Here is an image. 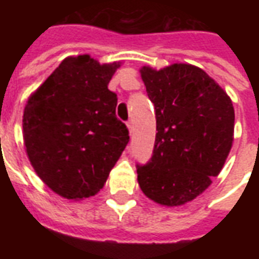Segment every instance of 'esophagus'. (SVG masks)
I'll use <instances>...</instances> for the list:
<instances>
[{"mask_svg": "<svg viewBox=\"0 0 259 259\" xmlns=\"http://www.w3.org/2000/svg\"><path fill=\"white\" fill-rule=\"evenodd\" d=\"M127 129H129L130 135H132V133H133V130H135V126H133V122H132V120L127 122Z\"/></svg>", "mask_w": 259, "mask_h": 259, "instance_id": "34e87169", "label": "esophagus"}]
</instances>
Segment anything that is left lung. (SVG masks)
Listing matches in <instances>:
<instances>
[{"label":"left lung","mask_w":259,"mask_h":259,"mask_svg":"<svg viewBox=\"0 0 259 259\" xmlns=\"http://www.w3.org/2000/svg\"><path fill=\"white\" fill-rule=\"evenodd\" d=\"M140 73L158 132L151 159L137 163V180L152 201L183 205L222 170L233 143V104L215 80L193 65L161 70L143 66Z\"/></svg>","instance_id":"1"}]
</instances>
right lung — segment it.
<instances>
[{
	"mask_svg": "<svg viewBox=\"0 0 259 259\" xmlns=\"http://www.w3.org/2000/svg\"><path fill=\"white\" fill-rule=\"evenodd\" d=\"M120 62L69 57L29 98L23 112L26 152L38 178L61 197L97 194L129 143L108 83Z\"/></svg>",
	"mask_w": 259,
	"mask_h": 259,
	"instance_id": "add662e5",
	"label": "right lung"
}]
</instances>
